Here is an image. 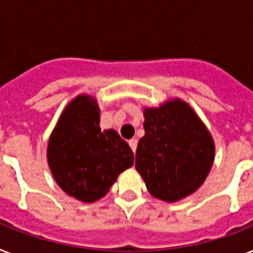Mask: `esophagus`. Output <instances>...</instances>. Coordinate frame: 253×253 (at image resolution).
Here are the masks:
<instances>
[{"label": "esophagus", "mask_w": 253, "mask_h": 253, "mask_svg": "<svg viewBox=\"0 0 253 253\" xmlns=\"http://www.w3.org/2000/svg\"><path fill=\"white\" fill-rule=\"evenodd\" d=\"M129 146H130V149L133 150V152H135V150H137V143H138V142H137V139L135 138H131V139H129Z\"/></svg>", "instance_id": "1"}]
</instances>
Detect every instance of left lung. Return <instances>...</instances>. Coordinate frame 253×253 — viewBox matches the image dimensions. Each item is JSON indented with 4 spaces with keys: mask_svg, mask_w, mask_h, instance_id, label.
Masks as SVG:
<instances>
[{
    "mask_svg": "<svg viewBox=\"0 0 253 253\" xmlns=\"http://www.w3.org/2000/svg\"><path fill=\"white\" fill-rule=\"evenodd\" d=\"M135 169L151 195L177 202L204 182L214 159L210 131L189 104L176 99L145 111Z\"/></svg>",
    "mask_w": 253,
    "mask_h": 253,
    "instance_id": "1",
    "label": "left lung"
}]
</instances>
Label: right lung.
I'll list each match as a JSON object with an SVG mask.
<instances>
[{"label":"right lung","mask_w":253,"mask_h":253,"mask_svg":"<svg viewBox=\"0 0 253 253\" xmlns=\"http://www.w3.org/2000/svg\"><path fill=\"white\" fill-rule=\"evenodd\" d=\"M47 162L63 191L90 203L110 191L134 155L116 131L101 130L97 102L80 95L67 106L50 137Z\"/></svg>","instance_id":"add662e5"}]
</instances>
